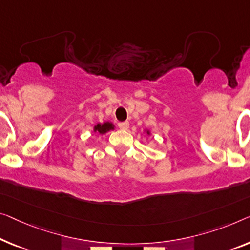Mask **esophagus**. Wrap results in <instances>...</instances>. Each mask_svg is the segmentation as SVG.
I'll return each instance as SVG.
<instances>
[{
  "mask_svg": "<svg viewBox=\"0 0 250 250\" xmlns=\"http://www.w3.org/2000/svg\"><path fill=\"white\" fill-rule=\"evenodd\" d=\"M118 126L120 128L121 130H128L129 129V122H120V124H118Z\"/></svg>",
  "mask_w": 250,
  "mask_h": 250,
  "instance_id": "1",
  "label": "esophagus"
}]
</instances>
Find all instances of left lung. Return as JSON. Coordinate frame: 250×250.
<instances>
[{"mask_svg": "<svg viewBox=\"0 0 250 250\" xmlns=\"http://www.w3.org/2000/svg\"><path fill=\"white\" fill-rule=\"evenodd\" d=\"M145 132H146V135H147V136H150V135H151L150 130H148V129H146V130H145Z\"/></svg>", "mask_w": 250, "mask_h": 250, "instance_id": "obj_1", "label": "left lung"}]
</instances>
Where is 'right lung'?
<instances>
[{
	"instance_id": "add662e5",
	"label": "right lung",
	"mask_w": 250,
	"mask_h": 250,
	"mask_svg": "<svg viewBox=\"0 0 250 250\" xmlns=\"http://www.w3.org/2000/svg\"><path fill=\"white\" fill-rule=\"evenodd\" d=\"M115 125L110 121H105L103 124H96L93 126V132L99 133V135H105L106 132H109L110 130H114Z\"/></svg>"
}]
</instances>
